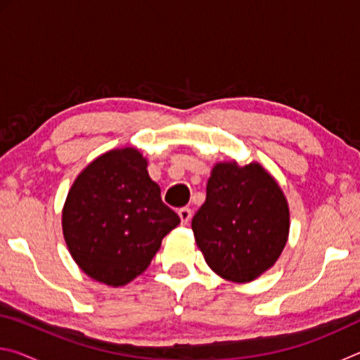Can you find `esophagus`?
<instances>
[{"label": "esophagus", "mask_w": 360, "mask_h": 360, "mask_svg": "<svg viewBox=\"0 0 360 360\" xmlns=\"http://www.w3.org/2000/svg\"><path fill=\"white\" fill-rule=\"evenodd\" d=\"M178 214L181 217L182 224H188V222H191V219H192V210L191 208H181L178 211Z\"/></svg>", "instance_id": "obj_1"}]
</instances>
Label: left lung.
Wrapping results in <instances>:
<instances>
[{
	"instance_id": "obj_1",
	"label": "left lung",
	"mask_w": 360,
	"mask_h": 360,
	"mask_svg": "<svg viewBox=\"0 0 360 360\" xmlns=\"http://www.w3.org/2000/svg\"><path fill=\"white\" fill-rule=\"evenodd\" d=\"M192 230L212 271L227 281L249 283L281 255L289 236V206L275 178L259 163L222 162L212 168Z\"/></svg>"
}]
</instances>
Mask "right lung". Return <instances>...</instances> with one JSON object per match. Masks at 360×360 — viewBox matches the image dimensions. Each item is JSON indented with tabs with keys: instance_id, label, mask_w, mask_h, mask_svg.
<instances>
[{
	"instance_id": "obj_1",
	"label": "right lung",
	"mask_w": 360,
	"mask_h": 360,
	"mask_svg": "<svg viewBox=\"0 0 360 360\" xmlns=\"http://www.w3.org/2000/svg\"><path fill=\"white\" fill-rule=\"evenodd\" d=\"M179 222L135 148L95 158L71 186L62 212L72 259L85 275L112 288L141 275Z\"/></svg>"
}]
</instances>
